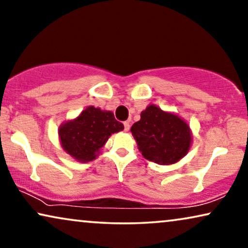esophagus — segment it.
Wrapping results in <instances>:
<instances>
[{"label": "esophagus", "instance_id": "obj_1", "mask_svg": "<svg viewBox=\"0 0 248 248\" xmlns=\"http://www.w3.org/2000/svg\"><path fill=\"white\" fill-rule=\"evenodd\" d=\"M124 130L125 131H128L130 130V122H124Z\"/></svg>", "mask_w": 248, "mask_h": 248}]
</instances>
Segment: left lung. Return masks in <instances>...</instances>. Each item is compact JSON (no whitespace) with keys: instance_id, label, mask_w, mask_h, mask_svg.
<instances>
[{"instance_id":"1","label":"left lung","mask_w":248,"mask_h":248,"mask_svg":"<svg viewBox=\"0 0 248 248\" xmlns=\"http://www.w3.org/2000/svg\"><path fill=\"white\" fill-rule=\"evenodd\" d=\"M131 132L142 155L159 165L178 161L187 154L192 140L188 125L182 118L154 105L142 111Z\"/></svg>"}]
</instances>
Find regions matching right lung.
Segmentation results:
<instances>
[{
	"label": "right lung",
	"instance_id": "add662e5",
	"mask_svg": "<svg viewBox=\"0 0 248 248\" xmlns=\"http://www.w3.org/2000/svg\"><path fill=\"white\" fill-rule=\"evenodd\" d=\"M124 128L111 111H103L93 106L84 109L74 121L60 127L59 134L64 150L79 161H91L106 143L111 133Z\"/></svg>",
	"mask_w": 248,
	"mask_h": 248
}]
</instances>
